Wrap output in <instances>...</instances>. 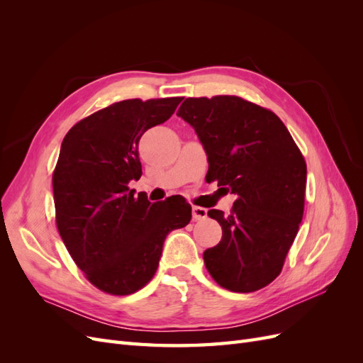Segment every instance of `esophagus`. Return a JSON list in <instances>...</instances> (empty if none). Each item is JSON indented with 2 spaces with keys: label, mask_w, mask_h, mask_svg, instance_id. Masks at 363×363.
<instances>
[{
  "label": "esophagus",
  "mask_w": 363,
  "mask_h": 363,
  "mask_svg": "<svg viewBox=\"0 0 363 363\" xmlns=\"http://www.w3.org/2000/svg\"><path fill=\"white\" fill-rule=\"evenodd\" d=\"M192 216L195 221H201V219L207 218V208L200 207V206H194L192 207Z\"/></svg>",
  "instance_id": "34e87169"
}]
</instances>
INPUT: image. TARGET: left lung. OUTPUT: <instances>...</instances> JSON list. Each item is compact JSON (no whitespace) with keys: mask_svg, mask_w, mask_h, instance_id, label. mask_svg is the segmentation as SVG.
<instances>
[{"mask_svg":"<svg viewBox=\"0 0 363 363\" xmlns=\"http://www.w3.org/2000/svg\"><path fill=\"white\" fill-rule=\"evenodd\" d=\"M177 116L206 151V179L236 195L228 215L207 213L223 227L219 244L203 255L207 271L228 291L265 288L303 219L307 168L298 147L276 113L239 96L186 98Z\"/></svg>","mask_w":363,"mask_h":363,"instance_id":"obj_1","label":"left lung"}]
</instances>
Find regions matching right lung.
Masks as SVG:
<instances>
[{
    "label": "right lung",
    "instance_id": "1",
    "mask_svg": "<svg viewBox=\"0 0 363 363\" xmlns=\"http://www.w3.org/2000/svg\"><path fill=\"white\" fill-rule=\"evenodd\" d=\"M182 98L124 100L82 119L65 136L52 174L59 233L94 286L112 295L144 288L163 242L188 225L192 207L180 195L150 203L128 188L139 180V139L169 119Z\"/></svg>",
    "mask_w": 363,
    "mask_h": 363
}]
</instances>
